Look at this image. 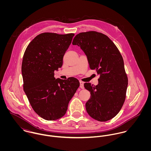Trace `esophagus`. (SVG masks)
I'll return each instance as SVG.
<instances>
[{"instance_id":"34e87169","label":"esophagus","mask_w":151,"mask_h":151,"mask_svg":"<svg viewBox=\"0 0 151 151\" xmlns=\"http://www.w3.org/2000/svg\"><path fill=\"white\" fill-rule=\"evenodd\" d=\"M80 87L82 89H84V83L83 81H80Z\"/></svg>"}]
</instances>
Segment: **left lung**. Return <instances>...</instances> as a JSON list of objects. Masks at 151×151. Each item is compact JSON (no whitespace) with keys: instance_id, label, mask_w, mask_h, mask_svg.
<instances>
[{"instance_id":"8db88e82","label":"left lung","mask_w":151,"mask_h":151,"mask_svg":"<svg viewBox=\"0 0 151 151\" xmlns=\"http://www.w3.org/2000/svg\"><path fill=\"white\" fill-rule=\"evenodd\" d=\"M72 43L80 47L90 68L99 76L97 86L84 84L91 93L86 104L87 113L99 122L113 119L123 105L128 86L122 56L108 36L96 31L77 34Z\"/></svg>"}]
</instances>
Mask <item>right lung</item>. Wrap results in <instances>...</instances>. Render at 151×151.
I'll use <instances>...</instances> for the list:
<instances>
[{"label":"right lung","mask_w":151,"mask_h":151,"mask_svg":"<svg viewBox=\"0 0 151 151\" xmlns=\"http://www.w3.org/2000/svg\"><path fill=\"white\" fill-rule=\"evenodd\" d=\"M74 36L72 33H42L29 43L24 52L22 65L24 91L34 110L45 120L62 117L80 86L74 77H54L55 70L62 66Z\"/></svg>","instance_id":"add662e5"}]
</instances>
